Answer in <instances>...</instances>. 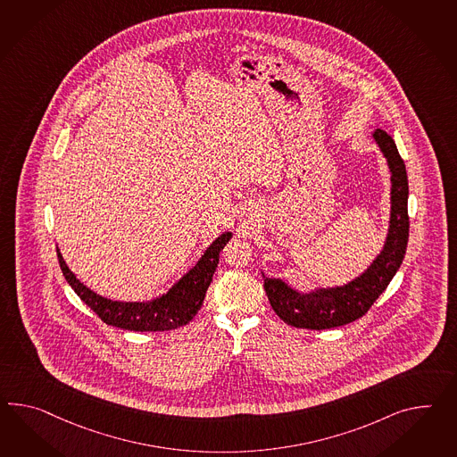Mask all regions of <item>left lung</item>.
Listing matches in <instances>:
<instances>
[{
	"label": "left lung",
	"mask_w": 457,
	"mask_h": 457,
	"mask_svg": "<svg viewBox=\"0 0 457 457\" xmlns=\"http://www.w3.org/2000/svg\"><path fill=\"white\" fill-rule=\"evenodd\" d=\"M379 151L386 157L391 172V215L386 242L373 263L352 281L315 288L312 292L295 290L281 278L263 275V288L275 313L290 327L327 329L352 323L371 308L396 275L408 246V174L393 137L383 129L373 132Z\"/></svg>",
	"instance_id": "obj_1"
}]
</instances>
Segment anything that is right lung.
Segmentation results:
<instances>
[{
	"label": "right lung",
	"mask_w": 457,
	"mask_h": 457,
	"mask_svg": "<svg viewBox=\"0 0 457 457\" xmlns=\"http://www.w3.org/2000/svg\"><path fill=\"white\" fill-rule=\"evenodd\" d=\"M232 238V232L219 235L199 262L177 280L169 292L149 300V302H114L104 298L91 288H87L82 281L66 265L64 258L58 252L59 267L62 270L64 278L71 288L78 293L84 303L99 316L105 325L122 328L129 331H169L187 325L188 321L197 315L200 306L204 303L205 293L211 285L212 277L217 270L219 257L223 246Z\"/></svg>",
	"instance_id": "obj_1"
}]
</instances>
